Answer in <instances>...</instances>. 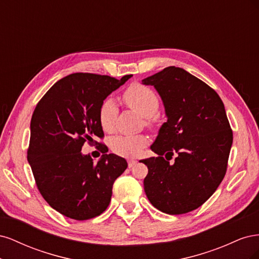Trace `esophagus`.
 Wrapping results in <instances>:
<instances>
[{"mask_svg":"<svg viewBox=\"0 0 259 259\" xmlns=\"http://www.w3.org/2000/svg\"><path fill=\"white\" fill-rule=\"evenodd\" d=\"M136 163H137V161H135V160H128V161H127V165H128V167L131 168V167L134 166Z\"/></svg>","mask_w":259,"mask_h":259,"instance_id":"esophagus-1","label":"esophagus"}]
</instances>
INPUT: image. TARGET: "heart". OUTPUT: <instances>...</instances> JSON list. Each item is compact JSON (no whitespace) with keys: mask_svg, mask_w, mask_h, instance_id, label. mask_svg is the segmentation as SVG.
I'll return each instance as SVG.
<instances>
[{"mask_svg":"<svg viewBox=\"0 0 259 259\" xmlns=\"http://www.w3.org/2000/svg\"><path fill=\"white\" fill-rule=\"evenodd\" d=\"M122 99L130 109L146 117L147 126H153V115L159 110L160 99L152 89L140 83H133L124 91ZM117 114L119 109L113 99L106 98L103 100L98 110V120L101 128L107 133H111L114 130ZM147 144L148 137L145 135L116 136L111 139L110 148L112 152L117 155L135 156Z\"/></svg>","mask_w":259,"mask_h":259,"instance_id":"1","label":"heart"}]
</instances>
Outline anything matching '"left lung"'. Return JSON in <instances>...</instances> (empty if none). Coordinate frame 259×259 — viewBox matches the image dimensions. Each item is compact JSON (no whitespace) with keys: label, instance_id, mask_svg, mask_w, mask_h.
Instances as JSON below:
<instances>
[{"label":"left lung","instance_id":"1","mask_svg":"<svg viewBox=\"0 0 259 259\" xmlns=\"http://www.w3.org/2000/svg\"><path fill=\"white\" fill-rule=\"evenodd\" d=\"M143 82L159 92L167 115L151 146L158 156L140 161L148 167L145 192L163 213H189L209 199L226 175L233 137L224 103L210 86L178 67Z\"/></svg>","mask_w":259,"mask_h":259}]
</instances>
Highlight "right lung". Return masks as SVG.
<instances>
[{"label": "right lung", "instance_id": "add662e5", "mask_svg": "<svg viewBox=\"0 0 259 259\" xmlns=\"http://www.w3.org/2000/svg\"><path fill=\"white\" fill-rule=\"evenodd\" d=\"M133 74L121 80L76 72L55 83L38 101L30 124L27 151L38 191L60 214L75 221L99 216L111 201L115 179L127 167L125 159L104 154L97 163L81 150L85 143L101 153L108 148L98 120L99 106Z\"/></svg>", "mask_w": 259, "mask_h": 259}]
</instances>
